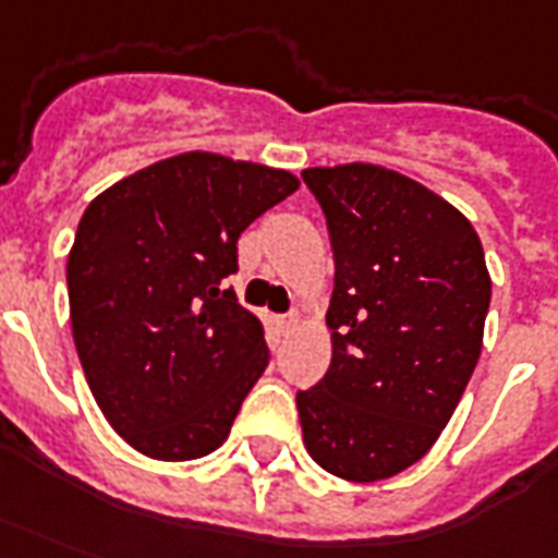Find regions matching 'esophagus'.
<instances>
[{
  "label": "esophagus",
  "instance_id": "esophagus-1",
  "mask_svg": "<svg viewBox=\"0 0 558 558\" xmlns=\"http://www.w3.org/2000/svg\"><path fill=\"white\" fill-rule=\"evenodd\" d=\"M292 325H299V313H287V316H278L280 331H290Z\"/></svg>",
  "mask_w": 558,
  "mask_h": 558
}]
</instances>
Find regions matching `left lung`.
Listing matches in <instances>:
<instances>
[{
  "label": "left lung",
  "instance_id": "8db88e82",
  "mask_svg": "<svg viewBox=\"0 0 558 558\" xmlns=\"http://www.w3.org/2000/svg\"><path fill=\"white\" fill-rule=\"evenodd\" d=\"M333 247L331 366L299 390L311 458L349 482L402 473L435 444L482 352L490 275L456 206L381 165L301 171Z\"/></svg>",
  "mask_w": 558,
  "mask_h": 558
}]
</instances>
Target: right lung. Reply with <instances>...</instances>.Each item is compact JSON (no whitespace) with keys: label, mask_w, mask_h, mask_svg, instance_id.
<instances>
[{"label":"right lung","mask_w":558,"mask_h":558,"mask_svg":"<svg viewBox=\"0 0 558 558\" xmlns=\"http://www.w3.org/2000/svg\"><path fill=\"white\" fill-rule=\"evenodd\" d=\"M299 177L180 153L106 189L68 257L73 342L111 428L156 461L209 456L268 366L263 325L225 290L236 242Z\"/></svg>","instance_id":"obj_1"}]
</instances>
